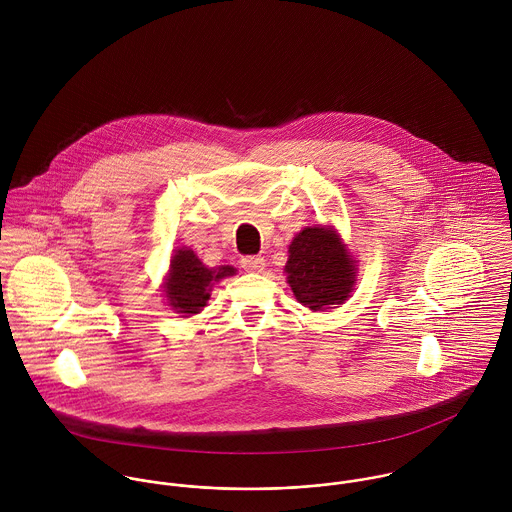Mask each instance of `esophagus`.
Wrapping results in <instances>:
<instances>
[{
    "label": "esophagus",
    "instance_id": "34e87169",
    "mask_svg": "<svg viewBox=\"0 0 512 512\" xmlns=\"http://www.w3.org/2000/svg\"><path fill=\"white\" fill-rule=\"evenodd\" d=\"M240 264L246 272H254V274H258L266 268V260L262 256H244Z\"/></svg>",
    "mask_w": 512,
    "mask_h": 512
}]
</instances>
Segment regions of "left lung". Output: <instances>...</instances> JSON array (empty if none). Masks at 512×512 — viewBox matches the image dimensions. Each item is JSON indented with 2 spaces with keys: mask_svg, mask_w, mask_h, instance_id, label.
I'll return each instance as SVG.
<instances>
[{
  "mask_svg": "<svg viewBox=\"0 0 512 512\" xmlns=\"http://www.w3.org/2000/svg\"><path fill=\"white\" fill-rule=\"evenodd\" d=\"M284 268L295 299L311 311L341 305L357 280L355 260L331 226H307L290 244Z\"/></svg>",
  "mask_w": 512,
  "mask_h": 512,
  "instance_id": "8db88e82",
  "label": "left lung"
}]
</instances>
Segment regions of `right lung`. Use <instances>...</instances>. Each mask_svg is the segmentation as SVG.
Here are the masks:
<instances>
[{
  "mask_svg": "<svg viewBox=\"0 0 512 512\" xmlns=\"http://www.w3.org/2000/svg\"><path fill=\"white\" fill-rule=\"evenodd\" d=\"M236 268L220 266V268H207L191 248H179L171 256L169 274L163 284V292L167 303L175 313L183 317L201 313L207 305L211 290L215 282L222 278L234 276Z\"/></svg>",
  "mask_w": 512,
  "mask_h": 512,
  "instance_id": "right-lung-1",
  "label": "right lung"
}]
</instances>
